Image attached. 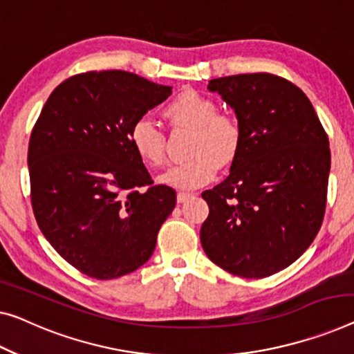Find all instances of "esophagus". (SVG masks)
I'll list each match as a JSON object with an SVG mask.
<instances>
[{
	"label": "esophagus",
	"mask_w": 354,
	"mask_h": 354,
	"mask_svg": "<svg viewBox=\"0 0 354 354\" xmlns=\"http://www.w3.org/2000/svg\"><path fill=\"white\" fill-rule=\"evenodd\" d=\"M192 192H178V197H176V200H178V203H184L186 202V200H189L192 197Z\"/></svg>",
	"instance_id": "1"
}]
</instances>
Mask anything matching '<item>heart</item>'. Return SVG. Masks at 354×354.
Here are the masks:
<instances>
[{"label":"heart","instance_id":"b5f03b06","mask_svg":"<svg viewBox=\"0 0 354 354\" xmlns=\"http://www.w3.org/2000/svg\"><path fill=\"white\" fill-rule=\"evenodd\" d=\"M173 127L192 130L187 154L191 159L178 163L159 178L176 189H195L208 184L219 167H230L243 146V127L230 113H219L213 98L195 91H184L165 106ZM130 143L147 165L167 162V136L152 120L141 118L130 129Z\"/></svg>","mask_w":354,"mask_h":354}]
</instances>
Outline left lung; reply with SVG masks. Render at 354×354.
<instances>
[{
	"label": "left lung",
	"instance_id": "1",
	"mask_svg": "<svg viewBox=\"0 0 354 354\" xmlns=\"http://www.w3.org/2000/svg\"><path fill=\"white\" fill-rule=\"evenodd\" d=\"M235 109L243 146L230 175L202 197L203 251L232 275L266 278L291 266L323 224L329 138L310 100L270 73L211 79Z\"/></svg>",
	"mask_w": 354,
	"mask_h": 354
}]
</instances>
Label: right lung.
Listing matches in <instances>:
<instances>
[{"label": "right lung", "mask_w": 354, "mask_h": 354, "mask_svg": "<svg viewBox=\"0 0 354 354\" xmlns=\"http://www.w3.org/2000/svg\"><path fill=\"white\" fill-rule=\"evenodd\" d=\"M171 87L133 73L88 71L63 81L31 130V207L42 235L84 275L113 279L152 256L176 192L157 184L130 143L135 120Z\"/></svg>", "instance_id": "obj_1"}]
</instances>
